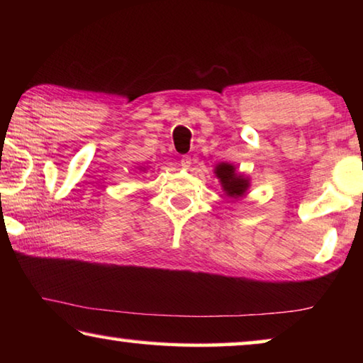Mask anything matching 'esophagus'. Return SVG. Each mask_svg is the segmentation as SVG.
<instances>
[{
  "mask_svg": "<svg viewBox=\"0 0 363 363\" xmlns=\"http://www.w3.org/2000/svg\"><path fill=\"white\" fill-rule=\"evenodd\" d=\"M190 164H192V160H190V157L184 155V157L181 158V167H182V169H189Z\"/></svg>",
  "mask_w": 363,
  "mask_h": 363,
  "instance_id": "1",
  "label": "esophagus"
}]
</instances>
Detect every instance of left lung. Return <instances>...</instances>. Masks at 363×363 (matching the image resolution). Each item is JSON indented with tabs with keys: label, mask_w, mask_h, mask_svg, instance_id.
I'll return each instance as SVG.
<instances>
[{
	"label": "left lung",
	"mask_w": 363,
	"mask_h": 363,
	"mask_svg": "<svg viewBox=\"0 0 363 363\" xmlns=\"http://www.w3.org/2000/svg\"><path fill=\"white\" fill-rule=\"evenodd\" d=\"M214 174H216V177L219 179L224 194L233 200H238L247 195V190L251 186L250 177L247 174L240 173L235 164L232 163L223 162L216 164V168H214Z\"/></svg>",
	"instance_id": "left-lung-1"
}]
</instances>
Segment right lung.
<instances>
[{
	"label": "right lung",
	"instance_id": "right-lung-1",
	"mask_svg": "<svg viewBox=\"0 0 363 363\" xmlns=\"http://www.w3.org/2000/svg\"><path fill=\"white\" fill-rule=\"evenodd\" d=\"M138 169H139V171H144V173H145V169H147V168H145V167H139Z\"/></svg>",
	"mask_w": 363,
	"mask_h": 363
}]
</instances>
